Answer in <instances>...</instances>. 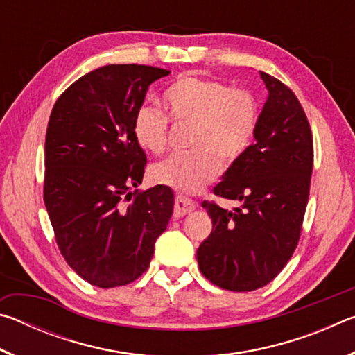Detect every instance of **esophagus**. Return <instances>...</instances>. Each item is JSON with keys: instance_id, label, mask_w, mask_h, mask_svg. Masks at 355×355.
Here are the masks:
<instances>
[{"instance_id": "34e87169", "label": "esophagus", "mask_w": 355, "mask_h": 355, "mask_svg": "<svg viewBox=\"0 0 355 355\" xmlns=\"http://www.w3.org/2000/svg\"><path fill=\"white\" fill-rule=\"evenodd\" d=\"M194 208H196L194 202L186 199L183 196H178L175 199V207H173V216H175V218H182V216L194 211Z\"/></svg>"}]
</instances>
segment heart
<instances>
[{
    "mask_svg": "<svg viewBox=\"0 0 355 355\" xmlns=\"http://www.w3.org/2000/svg\"><path fill=\"white\" fill-rule=\"evenodd\" d=\"M161 112L142 105L133 116V136L144 152L161 155L167 146L169 120L189 125L192 150L173 153L152 166L153 182L183 192H196L219 175L222 164L230 167L248 152L254 139L258 107L254 94L243 87L184 75L164 89Z\"/></svg>",
    "mask_w": 355,
    "mask_h": 355,
    "instance_id": "1",
    "label": "heart"
}]
</instances>
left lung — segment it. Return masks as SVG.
I'll use <instances>...</instances> for the list:
<instances>
[{
	"label": "left lung",
	"mask_w": 355,
	"mask_h": 355,
	"mask_svg": "<svg viewBox=\"0 0 355 355\" xmlns=\"http://www.w3.org/2000/svg\"><path fill=\"white\" fill-rule=\"evenodd\" d=\"M268 100L255 142L230 166L213 192L241 205L202 207L213 222L197 250L199 269L228 291H254L279 275L296 249L313 171V136L290 87L260 71Z\"/></svg>",
	"instance_id": "1"
}]
</instances>
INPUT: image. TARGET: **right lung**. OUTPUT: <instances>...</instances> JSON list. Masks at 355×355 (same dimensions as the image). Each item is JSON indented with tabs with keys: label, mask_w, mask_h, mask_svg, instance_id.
Wrapping results in <instances>:
<instances>
[{
	"label": "right lung",
	"mask_w": 355,
	"mask_h": 355,
	"mask_svg": "<svg viewBox=\"0 0 355 355\" xmlns=\"http://www.w3.org/2000/svg\"><path fill=\"white\" fill-rule=\"evenodd\" d=\"M171 71L111 64L76 80L53 106L45 137L44 200L58 248L98 288L147 271L173 211V192L142 183L147 156L131 130L153 81Z\"/></svg>",
	"instance_id": "1"
}]
</instances>
